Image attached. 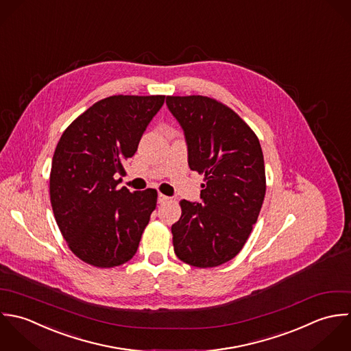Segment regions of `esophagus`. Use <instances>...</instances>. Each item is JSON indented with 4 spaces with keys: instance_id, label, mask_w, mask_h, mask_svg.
I'll return each mask as SVG.
<instances>
[{
    "instance_id": "obj_1",
    "label": "esophagus",
    "mask_w": 351,
    "mask_h": 351,
    "mask_svg": "<svg viewBox=\"0 0 351 351\" xmlns=\"http://www.w3.org/2000/svg\"><path fill=\"white\" fill-rule=\"evenodd\" d=\"M169 198L167 197V195H162V194H158V198H157V201H158V204H164V202H167Z\"/></svg>"
}]
</instances>
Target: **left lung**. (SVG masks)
Masks as SVG:
<instances>
[{
  "instance_id": "1",
  "label": "left lung",
  "mask_w": 351,
  "mask_h": 351,
  "mask_svg": "<svg viewBox=\"0 0 351 351\" xmlns=\"http://www.w3.org/2000/svg\"><path fill=\"white\" fill-rule=\"evenodd\" d=\"M182 126L189 167L205 175L201 204L180 201L171 228L176 256L194 267H215L244 247L266 194L265 160L256 134L229 107L206 96H167Z\"/></svg>"
}]
</instances>
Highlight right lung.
<instances>
[{
  "label": "right lung",
  "instance_id": "right-lung-1",
  "mask_svg": "<svg viewBox=\"0 0 351 351\" xmlns=\"http://www.w3.org/2000/svg\"><path fill=\"white\" fill-rule=\"evenodd\" d=\"M165 96L117 95L81 114L58 142L50 173V199L71 252L95 267L130 261L156 209L157 191L117 189Z\"/></svg>",
  "mask_w": 351,
  "mask_h": 351
}]
</instances>
